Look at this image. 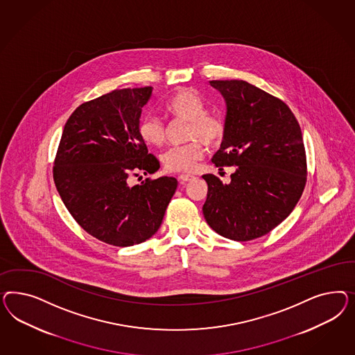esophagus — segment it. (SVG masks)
<instances>
[{
	"label": "esophagus",
	"mask_w": 355,
	"mask_h": 355,
	"mask_svg": "<svg viewBox=\"0 0 355 355\" xmlns=\"http://www.w3.org/2000/svg\"><path fill=\"white\" fill-rule=\"evenodd\" d=\"M193 175L191 174H181L180 177H178V181L181 183L187 182V181H190V180H193Z\"/></svg>",
	"instance_id": "1"
}]
</instances>
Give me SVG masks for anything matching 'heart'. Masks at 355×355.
<instances>
[{"mask_svg":"<svg viewBox=\"0 0 355 355\" xmlns=\"http://www.w3.org/2000/svg\"><path fill=\"white\" fill-rule=\"evenodd\" d=\"M165 112L174 119L186 121L187 144L172 147L162 155L164 166L169 172H193L205 156L207 146H217L225 137V122L220 117L208 114L205 103L191 89H180L165 104ZM140 138L152 147H160L165 141V129L162 122L147 116L139 122Z\"/></svg>","mask_w":355,"mask_h":355,"instance_id":"obj_1","label":"heart"}]
</instances>
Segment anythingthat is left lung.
Instances as JSON below:
<instances>
[{
	"instance_id": "1",
	"label": "left lung",
	"mask_w": 355,
	"mask_h": 355,
	"mask_svg": "<svg viewBox=\"0 0 355 355\" xmlns=\"http://www.w3.org/2000/svg\"><path fill=\"white\" fill-rule=\"evenodd\" d=\"M224 97L225 137L212 159L233 166L227 184L205 174L203 215L216 233L238 242L268 234L291 215L307 175L301 128L289 107L245 80H211Z\"/></svg>"
}]
</instances>
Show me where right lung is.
Here are the masks:
<instances>
[{
	"label": "right lung",
	"instance_id": "1",
	"mask_svg": "<svg viewBox=\"0 0 355 355\" xmlns=\"http://www.w3.org/2000/svg\"><path fill=\"white\" fill-rule=\"evenodd\" d=\"M150 96L152 87L123 88L79 105L57 150L53 178L64 205L107 245L128 248L153 236L178 184L173 177L131 184V177L160 168L138 131Z\"/></svg>",
	"mask_w": 355,
	"mask_h": 355
}]
</instances>
